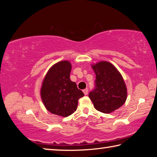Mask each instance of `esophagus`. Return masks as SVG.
<instances>
[{
  "label": "esophagus",
  "instance_id": "34e87169",
  "mask_svg": "<svg viewBox=\"0 0 157 157\" xmlns=\"http://www.w3.org/2000/svg\"><path fill=\"white\" fill-rule=\"evenodd\" d=\"M83 93L84 94V95H87L88 94V89H85L83 90Z\"/></svg>",
  "mask_w": 157,
  "mask_h": 157
}]
</instances>
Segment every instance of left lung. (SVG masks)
I'll use <instances>...</instances> for the list:
<instances>
[{
	"label": "left lung",
	"mask_w": 157,
	"mask_h": 157,
	"mask_svg": "<svg viewBox=\"0 0 157 157\" xmlns=\"http://www.w3.org/2000/svg\"><path fill=\"white\" fill-rule=\"evenodd\" d=\"M92 68L96 76L95 87L89 97L98 111L109 113L125 102V84L121 73L109 62H100Z\"/></svg>",
	"instance_id": "8db88e82"
}]
</instances>
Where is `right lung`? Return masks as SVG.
Instances as JSON below:
<instances>
[{
	"mask_svg": "<svg viewBox=\"0 0 157 157\" xmlns=\"http://www.w3.org/2000/svg\"><path fill=\"white\" fill-rule=\"evenodd\" d=\"M71 64L62 61L55 64L46 74L41 95L45 107L50 113L67 117L75 112L78 100L84 94L70 79Z\"/></svg>",
	"mask_w": 157,
	"mask_h": 157,
	"instance_id": "1",
	"label": "right lung"
}]
</instances>
